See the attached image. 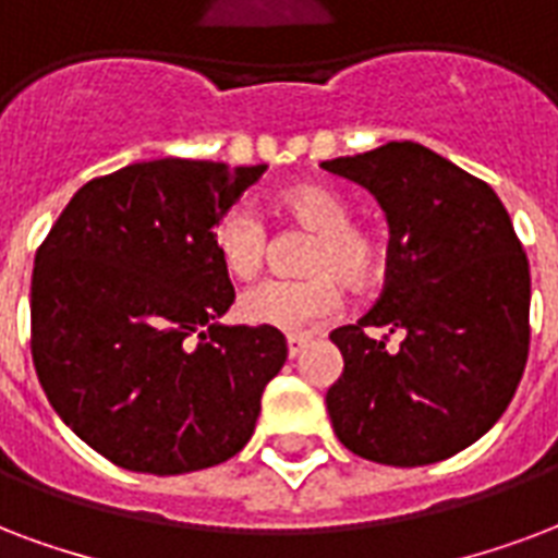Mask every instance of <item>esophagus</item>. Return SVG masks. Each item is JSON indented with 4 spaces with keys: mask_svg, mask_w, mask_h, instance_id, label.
Instances as JSON below:
<instances>
[{
    "mask_svg": "<svg viewBox=\"0 0 558 558\" xmlns=\"http://www.w3.org/2000/svg\"><path fill=\"white\" fill-rule=\"evenodd\" d=\"M305 343H308V335H288V355L296 359L305 350Z\"/></svg>",
    "mask_w": 558,
    "mask_h": 558,
    "instance_id": "obj_1",
    "label": "esophagus"
}]
</instances>
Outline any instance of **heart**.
Returning a JSON list of instances; mask_svg holds the SVG:
<instances>
[{
    "instance_id": "obj_1",
    "label": "heart",
    "mask_w": 558,
    "mask_h": 558,
    "mask_svg": "<svg viewBox=\"0 0 558 558\" xmlns=\"http://www.w3.org/2000/svg\"><path fill=\"white\" fill-rule=\"evenodd\" d=\"M276 215L312 232L303 255L305 279H270L250 288L238 312L250 326L308 332L341 312V284L364 291L383 276L385 246L371 229L353 223L350 199L329 184H296L274 199ZM211 244L232 279H253L267 262L270 234L253 208L234 205L211 229Z\"/></svg>"
}]
</instances>
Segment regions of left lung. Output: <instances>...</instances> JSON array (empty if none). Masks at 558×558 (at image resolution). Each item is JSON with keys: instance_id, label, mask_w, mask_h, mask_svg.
Listing matches in <instances>:
<instances>
[{"instance_id": "left-lung-1", "label": "left lung", "mask_w": 558, "mask_h": 558, "mask_svg": "<svg viewBox=\"0 0 558 558\" xmlns=\"http://www.w3.org/2000/svg\"><path fill=\"white\" fill-rule=\"evenodd\" d=\"M324 170L364 184L391 226L379 303L329 335L343 355L326 391L335 435L393 468L450 459L492 429L526 367L530 262L512 220L492 184L412 141Z\"/></svg>"}]
</instances>
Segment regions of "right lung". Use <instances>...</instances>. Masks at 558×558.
Returning a JSON list of instances; mask_svg holds the SVG:
<instances>
[{"mask_svg": "<svg viewBox=\"0 0 558 558\" xmlns=\"http://www.w3.org/2000/svg\"><path fill=\"white\" fill-rule=\"evenodd\" d=\"M264 165L158 158L90 179L32 274V359L61 421L108 462L191 473L255 429L284 335L217 326L234 288L211 229Z\"/></svg>", "mask_w": 558, "mask_h": 558, "instance_id": "1", "label": "right lung"}]
</instances>
